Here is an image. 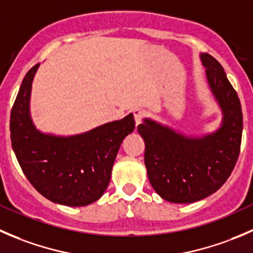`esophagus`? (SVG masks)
Here are the masks:
<instances>
[{"mask_svg":"<svg viewBox=\"0 0 253 253\" xmlns=\"http://www.w3.org/2000/svg\"><path fill=\"white\" fill-rule=\"evenodd\" d=\"M133 116L136 125H139L145 117V111L142 110V109H136V110H133Z\"/></svg>","mask_w":253,"mask_h":253,"instance_id":"esophagus-1","label":"esophagus"}]
</instances>
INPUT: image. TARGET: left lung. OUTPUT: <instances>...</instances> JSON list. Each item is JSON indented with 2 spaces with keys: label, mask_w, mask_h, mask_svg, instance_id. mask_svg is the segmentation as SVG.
Wrapping results in <instances>:
<instances>
[{
  "label": "left lung",
  "mask_w": 253,
  "mask_h": 253,
  "mask_svg": "<svg viewBox=\"0 0 253 253\" xmlns=\"http://www.w3.org/2000/svg\"><path fill=\"white\" fill-rule=\"evenodd\" d=\"M201 60L224 112L220 129L203 138H187L152 120L138 125L150 185L172 203H192L218 191L233 172L241 147L242 110L236 90L213 56L202 53Z\"/></svg>",
  "instance_id": "left-lung-1"
}]
</instances>
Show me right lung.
<instances>
[{
	"label": "right lung",
	"instance_id": "obj_1",
	"mask_svg": "<svg viewBox=\"0 0 253 253\" xmlns=\"http://www.w3.org/2000/svg\"><path fill=\"white\" fill-rule=\"evenodd\" d=\"M38 67L39 63L24 76L12 108V148L24 175L45 198L63 206H88L105 192L120 145L136 126L133 115L78 136L42 133L29 116L32 82Z\"/></svg>",
	"mask_w": 253,
	"mask_h": 253
}]
</instances>
